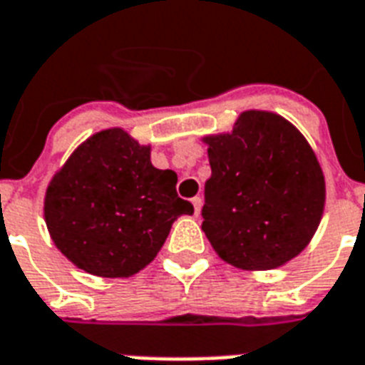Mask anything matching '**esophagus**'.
I'll use <instances>...</instances> for the list:
<instances>
[{
	"label": "esophagus",
	"instance_id": "34e87169",
	"mask_svg": "<svg viewBox=\"0 0 365 365\" xmlns=\"http://www.w3.org/2000/svg\"><path fill=\"white\" fill-rule=\"evenodd\" d=\"M192 205H194V213L200 215V209H202V197L200 196L192 197Z\"/></svg>",
	"mask_w": 365,
	"mask_h": 365
}]
</instances>
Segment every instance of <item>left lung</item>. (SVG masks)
<instances>
[{
    "mask_svg": "<svg viewBox=\"0 0 365 365\" xmlns=\"http://www.w3.org/2000/svg\"><path fill=\"white\" fill-rule=\"evenodd\" d=\"M211 177L202 228L222 261L270 270L307 247L320 225L326 182L289 121L250 110L232 133L207 137Z\"/></svg>",
    "mask_w": 365,
    "mask_h": 365,
    "instance_id": "left-lung-1",
    "label": "left lung"
}]
</instances>
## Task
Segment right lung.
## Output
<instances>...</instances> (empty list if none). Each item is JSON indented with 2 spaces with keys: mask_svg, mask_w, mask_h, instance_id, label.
Segmentation results:
<instances>
[{
  "mask_svg": "<svg viewBox=\"0 0 365 365\" xmlns=\"http://www.w3.org/2000/svg\"><path fill=\"white\" fill-rule=\"evenodd\" d=\"M175 186L177 173L154 168L148 146L106 129L53 177L45 222L78 268L104 278L131 276L158 255L177 217L194 213Z\"/></svg>",
  "mask_w": 365,
  "mask_h": 365,
  "instance_id": "add662e5",
  "label": "right lung"
}]
</instances>
